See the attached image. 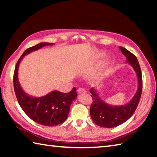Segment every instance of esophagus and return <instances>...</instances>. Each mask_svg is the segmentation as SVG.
Masks as SVG:
<instances>
[{
  "label": "esophagus",
  "mask_w": 157,
  "mask_h": 157,
  "mask_svg": "<svg viewBox=\"0 0 157 157\" xmlns=\"http://www.w3.org/2000/svg\"><path fill=\"white\" fill-rule=\"evenodd\" d=\"M78 92L79 93V94H84V93H86V90L82 88H79L78 89Z\"/></svg>",
  "instance_id": "obj_1"
}]
</instances>
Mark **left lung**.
Segmentation results:
<instances>
[{
    "instance_id": "1",
    "label": "left lung",
    "mask_w": 157,
    "mask_h": 157,
    "mask_svg": "<svg viewBox=\"0 0 157 157\" xmlns=\"http://www.w3.org/2000/svg\"><path fill=\"white\" fill-rule=\"evenodd\" d=\"M123 55L125 56L127 63L132 65L138 78V89L135 95L128 104L121 106L109 105L100 97L94 88L90 89L93 100L90 109L91 118L96 125L102 128H111L121 125L131 117L138 105L142 90L141 69L136 56L125 48L119 46Z\"/></svg>"
}]
</instances>
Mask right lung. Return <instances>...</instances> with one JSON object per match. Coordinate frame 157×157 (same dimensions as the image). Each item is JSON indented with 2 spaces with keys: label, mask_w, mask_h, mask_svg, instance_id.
Wrapping results in <instances>:
<instances>
[{
  "label": "right lung",
  "mask_w": 157,
  "mask_h": 157,
  "mask_svg": "<svg viewBox=\"0 0 157 157\" xmlns=\"http://www.w3.org/2000/svg\"><path fill=\"white\" fill-rule=\"evenodd\" d=\"M52 44L53 43L41 42L26 49L17 63L13 76V86L20 106L33 121L45 126L57 125L65 121L69 115L71 103L78 96L76 88H73L68 93L54 90L41 97H34L25 93L20 86L18 69L20 62L24 56L43 46Z\"/></svg>",
  "instance_id": "1"
}]
</instances>
